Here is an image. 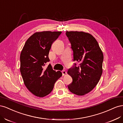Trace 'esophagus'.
I'll use <instances>...</instances> for the list:
<instances>
[{
  "mask_svg": "<svg viewBox=\"0 0 123 123\" xmlns=\"http://www.w3.org/2000/svg\"><path fill=\"white\" fill-rule=\"evenodd\" d=\"M62 76H65L66 74H67V72H66V71H65V70H63V71H62Z\"/></svg>",
  "mask_w": 123,
  "mask_h": 123,
  "instance_id": "34e87169",
  "label": "esophagus"
}]
</instances>
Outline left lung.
<instances>
[{
	"label": "left lung",
	"instance_id": "obj_1",
	"mask_svg": "<svg viewBox=\"0 0 123 123\" xmlns=\"http://www.w3.org/2000/svg\"><path fill=\"white\" fill-rule=\"evenodd\" d=\"M71 44L73 61L80 64L68 71L72 82L69 90L77 95H84L98 84L103 73L104 55L97 40L90 33L83 31H67Z\"/></svg>",
	"mask_w": 123,
	"mask_h": 123
}]
</instances>
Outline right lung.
<instances>
[{
	"label": "right lung",
	"mask_w": 123,
	"mask_h": 123,
	"mask_svg": "<svg viewBox=\"0 0 123 123\" xmlns=\"http://www.w3.org/2000/svg\"><path fill=\"white\" fill-rule=\"evenodd\" d=\"M61 31L37 32L26 41L21 50L20 71L24 83L32 94L40 98L50 93L54 84L62 75L49 64L48 54L52 44Z\"/></svg>",
	"instance_id": "right-lung-1"
}]
</instances>
